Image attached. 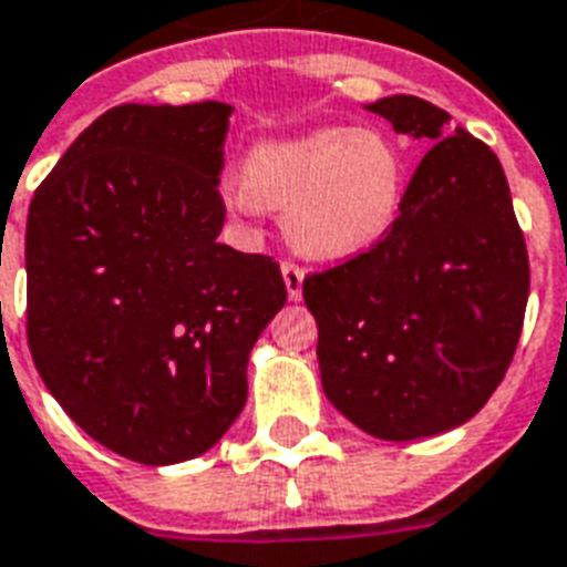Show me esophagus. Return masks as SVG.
Returning a JSON list of instances; mask_svg holds the SVG:
<instances>
[{"instance_id": "1", "label": "esophagus", "mask_w": 567, "mask_h": 567, "mask_svg": "<svg viewBox=\"0 0 567 567\" xmlns=\"http://www.w3.org/2000/svg\"><path fill=\"white\" fill-rule=\"evenodd\" d=\"M282 279H285V288H288V300H300V297H303V279H306L303 267H297V264L285 261L282 264Z\"/></svg>"}]
</instances>
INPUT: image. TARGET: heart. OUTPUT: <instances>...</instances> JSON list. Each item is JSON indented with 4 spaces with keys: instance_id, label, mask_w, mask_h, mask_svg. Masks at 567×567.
I'll return each instance as SVG.
<instances>
[{
    "instance_id": "obj_1",
    "label": "heart",
    "mask_w": 567,
    "mask_h": 567,
    "mask_svg": "<svg viewBox=\"0 0 567 567\" xmlns=\"http://www.w3.org/2000/svg\"><path fill=\"white\" fill-rule=\"evenodd\" d=\"M409 162L388 134L316 128L251 146L225 198L240 213L282 207L288 246L309 261H348L372 249L400 219Z\"/></svg>"
}]
</instances>
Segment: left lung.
Listing matches in <instances>:
<instances>
[{
    "mask_svg": "<svg viewBox=\"0 0 567 567\" xmlns=\"http://www.w3.org/2000/svg\"><path fill=\"white\" fill-rule=\"evenodd\" d=\"M430 146L372 249L306 276L327 400L363 433L414 442L475 417L517 351L529 255L496 153L417 95L367 104Z\"/></svg>",
    "mask_w": 567,
    "mask_h": 567,
    "instance_id": "left-lung-1",
    "label": "left lung"
}]
</instances>
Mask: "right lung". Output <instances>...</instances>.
Masks as SVG:
<instances>
[{
	"instance_id": "right-lung-1",
	"label": "right lung",
	"mask_w": 567,
	"mask_h": 567,
	"mask_svg": "<svg viewBox=\"0 0 567 567\" xmlns=\"http://www.w3.org/2000/svg\"><path fill=\"white\" fill-rule=\"evenodd\" d=\"M230 104H120L65 150L27 219V339L83 433L144 465L207 454L285 306L279 264L219 243Z\"/></svg>"
}]
</instances>
